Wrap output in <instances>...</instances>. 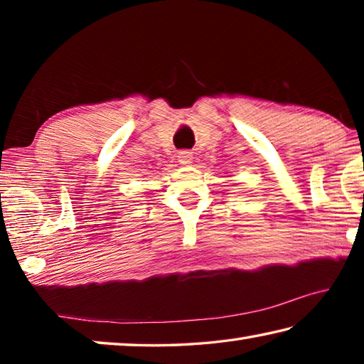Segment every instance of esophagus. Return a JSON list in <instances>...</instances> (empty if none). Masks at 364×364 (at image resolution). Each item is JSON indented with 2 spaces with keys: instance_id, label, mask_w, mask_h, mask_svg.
I'll return each instance as SVG.
<instances>
[{
  "instance_id": "1",
  "label": "esophagus",
  "mask_w": 364,
  "mask_h": 364,
  "mask_svg": "<svg viewBox=\"0 0 364 364\" xmlns=\"http://www.w3.org/2000/svg\"><path fill=\"white\" fill-rule=\"evenodd\" d=\"M178 162H180L181 165L191 164V162H193V152L180 151V152H178Z\"/></svg>"
}]
</instances>
